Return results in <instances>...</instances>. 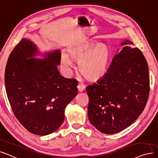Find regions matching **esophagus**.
<instances>
[{"instance_id": "esophagus-1", "label": "esophagus", "mask_w": 158, "mask_h": 158, "mask_svg": "<svg viewBox=\"0 0 158 158\" xmlns=\"http://www.w3.org/2000/svg\"><path fill=\"white\" fill-rule=\"evenodd\" d=\"M85 89V86L83 84H78V90L79 92H83Z\"/></svg>"}]
</instances>
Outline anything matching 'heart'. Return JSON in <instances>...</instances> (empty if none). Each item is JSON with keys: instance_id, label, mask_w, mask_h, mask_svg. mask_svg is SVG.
Wrapping results in <instances>:
<instances>
[{"instance_id": "b5f03b06", "label": "heart", "mask_w": 158, "mask_h": 158, "mask_svg": "<svg viewBox=\"0 0 158 158\" xmlns=\"http://www.w3.org/2000/svg\"><path fill=\"white\" fill-rule=\"evenodd\" d=\"M69 55L63 53L61 63L70 71L74 67L73 61L78 62L80 73L88 80L96 81L102 78L108 71L110 51L105 44L85 40L79 42L69 48Z\"/></svg>"}]
</instances>
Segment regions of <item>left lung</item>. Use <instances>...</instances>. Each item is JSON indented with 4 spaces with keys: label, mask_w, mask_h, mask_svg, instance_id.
<instances>
[{
    "label": "left lung",
    "mask_w": 158,
    "mask_h": 158,
    "mask_svg": "<svg viewBox=\"0 0 158 158\" xmlns=\"http://www.w3.org/2000/svg\"><path fill=\"white\" fill-rule=\"evenodd\" d=\"M123 46L112 59L107 74L88 85V117L102 133L122 131L133 123L147 104L150 80L145 56L133 43L125 40Z\"/></svg>",
    "instance_id": "left-lung-1"
}]
</instances>
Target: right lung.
Instances as JSON below:
<instances>
[{"mask_svg": "<svg viewBox=\"0 0 158 158\" xmlns=\"http://www.w3.org/2000/svg\"><path fill=\"white\" fill-rule=\"evenodd\" d=\"M36 45L22 39L7 60L6 91L13 113L25 128L44 136L56 131L64 120L66 106L78 93V81L61 76L60 50L46 52L44 58Z\"/></svg>", "mask_w": 158, "mask_h": 158, "instance_id": "add662e5", "label": "right lung"}]
</instances>
